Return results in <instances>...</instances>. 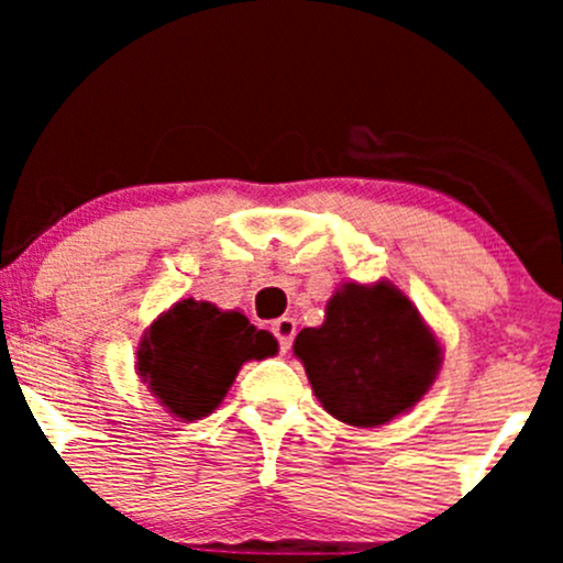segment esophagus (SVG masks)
I'll return each mask as SVG.
<instances>
[{
  "label": "esophagus",
  "instance_id": "34e87169",
  "mask_svg": "<svg viewBox=\"0 0 563 563\" xmlns=\"http://www.w3.org/2000/svg\"><path fill=\"white\" fill-rule=\"evenodd\" d=\"M273 333L280 344V352H288L290 344H294V335H296V322L294 318H280L273 322Z\"/></svg>",
  "mask_w": 563,
  "mask_h": 563
}]
</instances>
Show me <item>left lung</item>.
<instances>
[{"label": "left lung", "instance_id": "left-lung-1", "mask_svg": "<svg viewBox=\"0 0 563 563\" xmlns=\"http://www.w3.org/2000/svg\"><path fill=\"white\" fill-rule=\"evenodd\" d=\"M294 354L322 407L363 429L410 410L442 363L418 309L386 283L341 288L328 301L325 322L296 335Z\"/></svg>", "mask_w": 563, "mask_h": 563}]
</instances>
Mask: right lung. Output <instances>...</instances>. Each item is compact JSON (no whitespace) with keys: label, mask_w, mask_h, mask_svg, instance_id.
<instances>
[{"label":"right lung","mask_w":563,"mask_h":563,"mask_svg":"<svg viewBox=\"0 0 563 563\" xmlns=\"http://www.w3.org/2000/svg\"><path fill=\"white\" fill-rule=\"evenodd\" d=\"M277 352L273 333L256 331L241 312L185 299L153 322L137 352L151 391L183 421H198L222 402L245 360Z\"/></svg>","instance_id":"right-lung-1"}]
</instances>
